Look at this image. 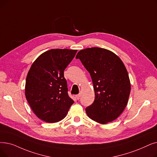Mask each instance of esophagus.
<instances>
[{
	"instance_id": "esophagus-1",
	"label": "esophagus",
	"mask_w": 157,
	"mask_h": 157,
	"mask_svg": "<svg viewBox=\"0 0 157 157\" xmlns=\"http://www.w3.org/2000/svg\"><path fill=\"white\" fill-rule=\"evenodd\" d=\"M80 98H81V95H80V94H78V95H76V98L78 100H79V99H80Z\"/></svg>"
}]
</instances>
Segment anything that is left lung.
<instances>
[{
	"mask_svg": "<svg viewBox=\"0 0 157 157\" xmlns=\"http://www.w3.org/2000/svg\"><path fill=\"white\" fill-rule=\"evenodd\" d=\"M76 58L90 73L94 85L95 99L85 109L87 115L103 124L115 120L126 106L131 90L124 63L112 51L99 47L81 50Z\"/></svg>",
	"mask_w": 157,
	"mask_h": 157,
	"instance_id": "left-lung-1",
	"label": "left lung"
}]
</instances>
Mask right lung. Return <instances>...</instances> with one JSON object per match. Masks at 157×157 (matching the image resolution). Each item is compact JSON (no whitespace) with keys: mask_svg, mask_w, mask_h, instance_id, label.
<instances>
[{"mask_svg":"<svg viewBox=\"0 0 157 157\" xmlns=\"http://www.w3.org/2000/svg\"><path fill=\"white\" fill-rule=\"evenodd\" d=\"M77 52L67 49L47 51L33 62L27 75L25 95L33 112L45 122L64 119L74 101L68 95L66 69Z\"/></svg>","mask_w":157,"mask_h":157,"instance_id":"add662e5","label":"right lung"}]
</instances>
